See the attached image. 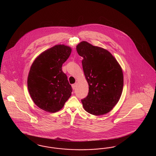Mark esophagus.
Returning a JSON list of instances; mask_svg holds the SVG:
<instances>
[{"mask_svg": "<svg viewBox=\"0 0 156 156\" xmlns=\"http://www.w3.org/2000/svg\"><path fill=\"white\" fill-rule=\"evenodd\" d=\"M71 86H72L73 89V90H74V89H76V83H75V84H73V85H71Z\"/></svg>", "mask_w": 156, "mask_h": 156, "instance_id": "34e87169", "label": "esophagus"}]
</instances>
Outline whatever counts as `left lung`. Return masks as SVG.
Returning <instances> with one entry per match:
<instances>
[{
    "label": "left lung",
    "instance_id": "1",
    "mask_svg": "<svg viewBox=\"0 0 156 156\" xmlns=\"http://www.w3.org/2000/svg\"><path fill=\"white\" fill-rule=\"evenodd\" d=\"M76 49L83 58L82 67L89 84L88 95L81 99L83 108L95 115L108 113L122 94V69L111 53L102 48L83 41Z\"/></svg>",
    "mask_w": 156,
    "mask_h": 156
}]
</instances>
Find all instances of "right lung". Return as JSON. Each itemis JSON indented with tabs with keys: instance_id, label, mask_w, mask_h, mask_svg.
<instances>
[{
	"instance_id": "1",
	"label": "right lung",
	"mask_w": 156,
	"mask_h": 156,
	"mask_svg": "<svg viewBox=\"0 0 156 156\" xmlns=\"http://www.w3.org/2000/svg\"><path fill=\"white\" fill-rule=\"evenodd\" d=\"M70 47L56 45L42 52L31 66L28 91L39 108L55 113L63 107L73 91L62 67L71 54Z\"/></svg>"
}]
</instances>
